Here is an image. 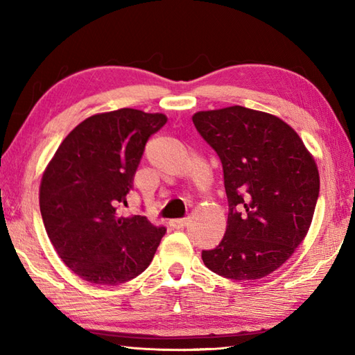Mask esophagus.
Here are the masks:
<instances>
[{
	"mask_svg": "<svg viewBox=\"0 0 355 355\" xmlns=\"http://www.w3.org/2000/svg\"><path fill=\"white\" fill-rule=\"evenodd\" d=\"M187 224H189V218H182V220L171 221V225L173 229H184Z\"/></svg>",
	"mask_w": 355,
	"mask_h": 355,
	"instance_id": "1",
	"label": "esophagus"
}]
</instances>
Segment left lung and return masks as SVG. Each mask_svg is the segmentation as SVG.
<instances>
[{
    "mask_svg": "<svg viewBox=\"0 0 355 355\" xmlns=\"http://www.w3.org/2000/svg\"><path fill=\"white\" fill-rule=\"evenodd\" d=\"M223 164L227 229L205 266L233 281H254L290 258L310 229L320 178L297 132L268 112L229 107L192 116Z\"/></svg>",
    "mask_w": 355,
    "mask_h": 355,
    "instance_id": "1",
    "label": "left lung"
}]
</instances>
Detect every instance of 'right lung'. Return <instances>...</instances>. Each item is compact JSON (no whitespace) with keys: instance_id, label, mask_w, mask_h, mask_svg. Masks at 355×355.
I'll use <instances>...</instances> for the list:
<instances>
[{"instance_id":"add662e5","label":"right lung","mask_w":355,"mask_h":355,"mask_svg":"<svg viewBox=\"0 0 355 355\" xmlns=\"http://www.w3.org/2000/svg\"><path fill=\"white\" fill-rule=\"evenodd\" d=\"M160 112L122 108L85 119L67 135L44 171L40 207L59 258L92 284L119 285L145 271L164 227L146 216H120Z\"/></svg>"}]
</instances>
